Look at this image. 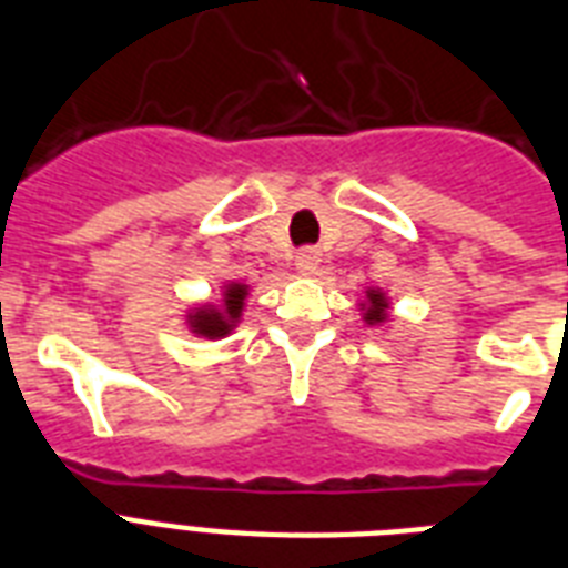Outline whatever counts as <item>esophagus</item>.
Wrapping results in <instances>:
<instances>
[{
  "label": "esophagus",
  "mask_w": 568,
  "mask_h": 568,
  "mask_svg": "<svg viewBox=\"0 0 568 568\" xmlns=\"http://www.w3.org/2000/svg\"><path fill=\"white\" fill-rule=\"evenodd\" d=\"M322 263V252L320 248H302L296 255V270L302 272V275H313V272L320 270Z\"/></svg>",
  "instance_id": "obj_1"
}]
</instances>
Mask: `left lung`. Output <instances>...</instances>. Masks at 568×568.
<instances>
[{"label":"left lung","instance_id":"8db88e82","mask_svg":"<svg viewBox=\"0 0 568 568\" xmlns=\"http://www.w3.org/2000/svg\"><path fill=\"white\" fill-rule=\"evenodd\" d=\"M363 293H366V296H363V302H361L363 322H366L369 328H372V325H387V322H389L387 311H389V305H393L387 293H384L381 287H366Z\"/></svg>","mask_w":568,"mask_h":568}]
</instances>
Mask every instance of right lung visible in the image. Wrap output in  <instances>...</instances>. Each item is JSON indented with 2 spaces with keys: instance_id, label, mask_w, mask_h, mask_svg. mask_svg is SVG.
Here are the masks:
<instances>
[{
  "instance_id": "add662e5",
  "label": "right lung",
  "mask_w": 568,
  "mask_h": 568,
  "mask_svg": "<svg viewBox=\"0 0 568 568\" xmlns=\"http://www.w3.org/2000/svg\"><path fill=\"white\" fill-rule=\"evenodd\" d=\"M252 293L243 281H222L220 298L216 302H199L184 311V325L190 334L202 339H222L237 328L246 311V298Z\"/></svg>"
}]
</instances>
